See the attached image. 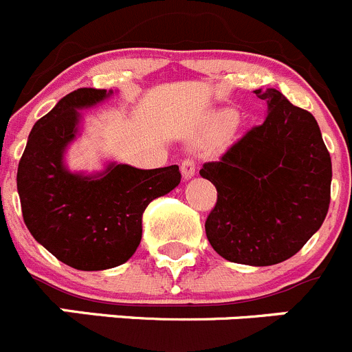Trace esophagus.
Here are the masks:
<instances>
[{
    "label": "esophagus",
    "instance_id": "esophagus-1",
    "mask_svg": "<svg viewBox=\"0 0 352 352\" xmlns=\"http://www.w3.org/2000/svg\"><path fill=\"white\" fill-rule=\"evenodd\" d=\"M197 173V162L193 157H186V159H183L182 162V174H183V178L185 179H190L193 178Z\"/></svg>",
    "mask_w": 352,
    "mask_h": 352
}]
</instances>
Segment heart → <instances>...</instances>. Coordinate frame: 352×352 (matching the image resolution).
<instances>
[{
	"instance_id": "1",
	"label": "heart",
	"mask_w": 352,
	"mask_h": 352,
	"mask_svg": "<svg viewBox=\"0 0 352 352\" xmlns=\"http://www.w3.org/2000/svg\"><path fill=\"white\" fill-rule=\"evenodd\" d=\"M219 122H221V126H224V128H228L230 124L233 122V113H221Z\"/></svg>"
}]
</instances>
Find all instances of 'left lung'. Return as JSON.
Segmentation results:
<instances>
[{
  "label": "left lung",
  "instance_id": "8db88e82",
  "mask_svg": "<svg viewBox=\"0 0 352 352\" xmlns=\"http://www.w3.org/2000/svg\"><path fill=\"white\" fill-rule=\"evenodd\" d=\"M270 112L200 176L217 190L206 235L224 259L271 266L299 252L330 206L332 159L313 113L278 89H256Z\"/></svg>",
  "mask_w": 352,
  "mask_h": 352
}]
</instances>
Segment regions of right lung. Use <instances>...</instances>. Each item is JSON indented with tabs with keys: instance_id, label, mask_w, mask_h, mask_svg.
Instances as JSON below:
<instances>
[{
	"instance_id": "right-lung-1",
	"label": "right lung",
	"mask_w": 352,
	"mask_h": 352,
	"mask_svg": "<svg viewBox=\"0 0 352 352\" xmlns=\"http://www.w3.org/2000/svg\"><path fill=\"white\" fill-rule=\"evenodd\" d=\"M109 96L79 88L38 120L16 170L23 223L58 261L82 271L126 263L142 240V216L150 202L182 182L178 166L136 169L112 164L98 178L70 174L62 155L78 133V109Z\"/></svg>"
}]
</instances>
